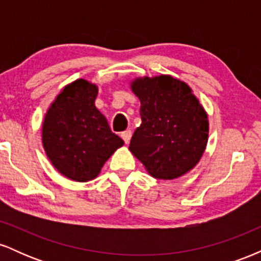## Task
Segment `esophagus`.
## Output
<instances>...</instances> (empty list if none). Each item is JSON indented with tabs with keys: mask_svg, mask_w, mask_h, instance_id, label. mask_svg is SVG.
<instances>
[{
	"mask_svg": "<svg viewBox=\"0 0 261 261\" xmlns=\"http://www.w3.org/2000/svg\"><path fill=\"white\" fill-rule=\"evenodd\" d=\"M121 139L124 140V142L127 145L131 140V131L126 130V131H124V133H121Z\"/></svg>",
	"mask_w": 261,
	"mask_h": 261,
	"instance_id": "1",
	"label": "esophagus"
}]
</instances>
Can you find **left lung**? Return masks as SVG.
<instances>
[{"label":"left lung","mask_w":261,"mask_h":261,"mask_svg":"<svg viewBox=\"0 0 261 261\" xmlns=\"http://www.w3.org/2000/svg\"><path fill=\"white\" fill-rule=\"evenodd\" d=\"M131 89L142 124L128 149L157 179H175L199 163L208 140V119L187 83L169 74L140 77Z\"/></svg>","instance_id":"obj_1"}]
</instances>
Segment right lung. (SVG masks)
<instances>
[{
    "label": "right lung",
    "instance_id": "obj_1",
    "mask_svg": "<svg viewBox=\"0 0 261 261\" xmlns=\"http://www.w3.org/2000/svg\"><path fill=\"white\" fill-rule=\"evenodd\" d=\"M98 87L80 79L60 92L43 121V146L53 166L74 181L97 178L101 167L124 145L95 108Z\"/></svg>",
    "mask_w": 261,
    "mask_h": 261
}]
</instances>
